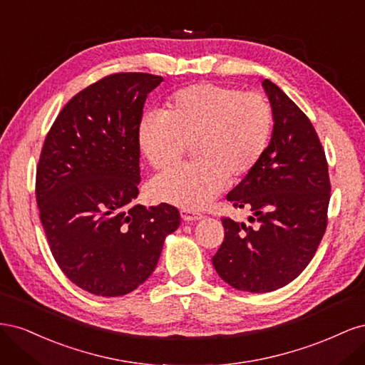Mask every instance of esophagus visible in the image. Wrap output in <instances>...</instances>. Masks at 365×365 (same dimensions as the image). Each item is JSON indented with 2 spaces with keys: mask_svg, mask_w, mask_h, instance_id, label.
Wrapping results in <instances>:
<instances>
[{
  "mask_svg": "<svg viewBox=\"0 0 365 365\" xmlns=\"http://www.w3.org/2000/svg\"><path fill=\"white\" fill-rule=\"evenodd\" d=\"M180 213H181V217H182L184 220H187V222H189V220H200V219H202V213L196 212V210L182 208Z\"/></svg>",
  "mask_w": 365,
  "mask_h": 365,
  "instance_id": "esophagus-1",
  "label": "esophagus"
}]
</instances>
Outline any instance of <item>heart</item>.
Here are the masks:
<instances>
[{
  "label": "heart",
  "mask_w": 365,
  "mask_h": 365,
  "mask_svg": "<svg viewBox=\"0 0 365 365\" xmlns=\"http://www.w3.org/2000/svg\"><path fill=\"white\" fill-rule=\"evenodd\" d=\"M272 125V108L262 94L216 83L176 91L164 114L148 113L140 120V149L157 170L175 168L187 145L196 163L157 176L150 185L153 197L190 210L205 207L228 178L240 180L256 168Z\"/></svg>",
  "instance_id": "obj_1"
}]
</instances>
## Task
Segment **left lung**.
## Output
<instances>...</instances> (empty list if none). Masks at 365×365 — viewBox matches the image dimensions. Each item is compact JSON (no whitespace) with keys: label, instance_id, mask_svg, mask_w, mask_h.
I'll return each mask as SVG.
<instances>
[{"label":"left lung","instance_id":"obj_1","mask_svg":"<svg viewBox=\"0 0 365 365\" xmlns=\"http://www.w3.org/2000/svg\"><path fill=\"white\" fill-rule=\"evenodd\" d=\"M274 114L269 145L227 195L252 225L222 217L225 237L212 262L219 277L247 292L283 288L303 272L327 227L330 181L311 120L271 81L262 82Z\"/></svg>","mask_w":365,"mask_h":365}]
</instances>
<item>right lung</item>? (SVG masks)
Here are the masks:
<instances>
[{"label": "right lung", "instance_id": "right-lung-1", "mask_svg": "<svg viewBox=\"0 0 365 365\" xmlns=\"http://www.w3.org/2000/svg\"><path fill=\"white\" fill-rule=\"evenodd\" d=\"M163 82L117 73L63 106L43 141L36 201L54 260L94 295L118 297L145 283L178 208L134 204L140 184L138 125L148 94Z\"/></svg>", "mask_w": 365, "mask_h": 365}]
</instances>
